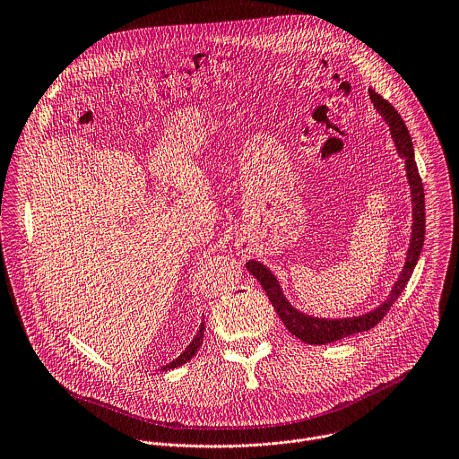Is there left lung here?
<instances>
[{
  "mask_svg": "<svg viewBox=\"0 0 459 459\" xmlns=\"http://www.w3.org/2000/svg\"><path fill=\"white\" fill-rule=\"evenodd\" d=\"M370 98L374 101V107L383 114V117L390 125L392 135L395 139L401 157L406 159V169H408V178H410L411 195H413V238H411L406 266H404L397 284L394 286L390 299L376 311L358 316V318H345V320L311 318V316L297 311L295 307H291V304L284 299L275 275L264 264H261L259 261L247 263L248 272L264 288L273 309L277 311L279 318L284 322L286 329L307 345L333 343L342 338H347V336H352V334H358L363 331H370L372 327H376L388 315V311L394 307L399 295L404 291V288L417 266L419 255L422 252V245H424V238H426V196H424V184H422V178H420V173H419V168L415 162V152H413V141H411L410 130H408L404 119L401 117V114L395 110V107L388 100H385L374 89H370Z\"/></svg>",
  "mask_w": 459,
  "mask_h": 459,
  "instance_id": "left-lung-1",
  "label": "left lung"
}]
</instances>
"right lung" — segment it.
I'll return each mask as SVG.
<instances>
[{"mask_svg": "<svg viewBox=\"0 0 459 459\" xmlns=\"http://www.w3.org/2000/svg\"><path fill=\"white\" fill-rule=\"evenodd\" d=\"M202 343H204V324H202V327H200V331L196 333V336L193 338V342L189 343V347L173 361V363H169V365H166V367H162V370H169V368H177V367H180V365H184V363H187L189 359H193V356L198 352V349L202 347Z\"/></svg>", "mask_w": 459, "mask_h": 459, "instance_id": "right-lung-1", "label": "right lung"}]
</instances>
